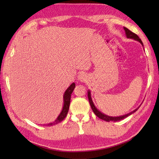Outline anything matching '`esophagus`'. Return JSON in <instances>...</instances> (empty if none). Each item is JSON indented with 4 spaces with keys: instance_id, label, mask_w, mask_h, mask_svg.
I'll list each match as a JSON object with an SVG mask.
<instances>
[{
    "instance_id": "34e87169",
    "label": "esophagus",
    "mask_w": 159,
    "mask_h": 159,
    "mask_svg": "<svg viewBox=\"0 0 159 159\" xmlns=\"http://www.w3.org/2000/svg\"><path fill=\"white\" fill-rule=\"evenodd\" d=\"M86 76H86V74L85 73H83V72L80 73L79 74V76H78V80H79V81H80V82L85 81L86 78H87Z\"/></svg>"
}]
</instances>
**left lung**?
I'll return each mask as SVG.
<instances>
[{
    "instance_id": "8db88e82",
    "label": "left lung",
    "mask_w": 159,
    "mask_h": 159,
    "mask_svg": "<svg viewBox=\"0 0 159 159\" xmlns=\"http://www.w3.org/2000/svg\"><path fill=\"white\" fill-rule=\"evenodd\" d=\"M124 30H125V32H126V37L128 38H132V39H134L135 40H137V41H139L141 44L143 45V42L142 41H141V39L139 38V36H138L137 34H135V33L132 32L131 31H130L129 29L126 28V27H124ZM88 98H89V104L91 105V107H92V109L93 111V113H95L96 116L97 117H98L99 118H100V119H102L104 121H120V120H121L124 119V118L127 117L128 116H129L130 115H131L132 113H133L135 112L136 111L138 110V109H139V107H138L137 109H136L135 110H134L133 111H132L131 113H128V114H126V115H124V116H120V117H110V116H106V115H104L103 113H102L101 112H100V111L98 110L96 107L94 106V104L92 102V98H91V93H90V92L89 91L88 92Z\"/></svg>"
}]
</instances>
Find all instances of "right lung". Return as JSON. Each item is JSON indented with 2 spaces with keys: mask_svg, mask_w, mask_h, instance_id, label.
<instances>
[{
  "mask_svg": "<svg viewBox=\"0 0 159 159\" xmlns=\"http://www.w3.org/2000/svg\"><path fill=\"white\" fill-rule=\"evenodd\" d=\"M75 88V83H73L72 85H71L67 89L65 93H64L63 96V100H64V104H63V109L61 112L60 115L59 117L57 118V120L55 121H54L52 123H50L47 124V126H53V125H55L59 124L61 121H63L65 117H66L67 112L69 111V107H70V98H71V94L73 92V91Z\"/></svg>",
  "mask_w": 159,
  "mask_h": 159,
  "instance_id": "right-lung-1",
  "label": "right lung"
}]
</instances>
